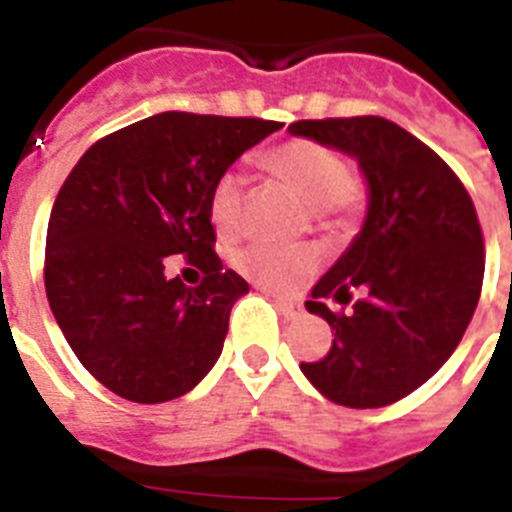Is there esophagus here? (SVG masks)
Instances as JSON below:
<instances>
[{"mask_svg": "<svg viewBox=\"0 0 512 512\" xmlns=\"http://www.w3.org/2000/svg\"><path fill=\"white\" fill-rule=\"evenodd\" d=\"M275 304H278V309L283 311V317L286 319H296L304 314V306H301L299 301H291V299H283V296H278V299H275Z\"/></svg>", "mask_w": 512, "mask_h": 512, "instance_id": "obj_1", "label": "esophagus"}]
</instances>
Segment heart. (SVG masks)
<instances>
[{
	"instance_id": "heart-1",
	"label": "heart",
	"mask_w": 512,
	"mask_h": 512,
	"mask_svg": "<svg viewBox=\"0 0 512 512\" xmlns=\"http://www.w3.org/2000/svg\"><path fill=\"white\" fill-rule=\"evenodd\" d=\"M260 167L299 195L306 206L314 208L317 219L322 221L348 213L358 201V188L350 177L348 162L340 151L322 141L291 139L270 146L268 151H262ZM242 201V177L234 172L216 177L208 193V219L221 237H231L239 229ZM234 262L247 278L262 286L288 288L311 273L314 252L250 244L237 252Z\"/></svg>"
}]
</instances>
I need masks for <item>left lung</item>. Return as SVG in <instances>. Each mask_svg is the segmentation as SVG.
<instances>
[{"label":"left lung","instance_id":"1","mask_svg":"<svg viewBox=\"0 0 512 512\" xmlns=\"http://www.w3.org/2000/svg\"><path fill=\"white\" fill-rule=\"evenodd\" d=\"M288 133L348 154L368 190L361 231L306 301L335 340L301 373L342 407H386L438 373L474 317L484 278L477 211L451 167L386 118L299 121Z\"/></svg>","mask_w":512,"mask_h":512}]
</instances>
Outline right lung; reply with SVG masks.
<instances>
[{"instance_id": "right-lung-1", "label": "right lung", "mask_w": 512, "mask_h": 512, "mask_svg": "<svg viewBox=\"0 0 512 512\" xmlns=\"http://www.w3.org/2000/svg\"><path fill=\"white\" fill-rule=\"evenodd\" d=\"M281 126L157 113L97 141L66 177L48 221L46 296L74 355L113 394L170 402L216 366L250 286L211 250L208 193ZM172 254L207 273L201 287L163 275Z\"/></svg>"}]
</instances>
